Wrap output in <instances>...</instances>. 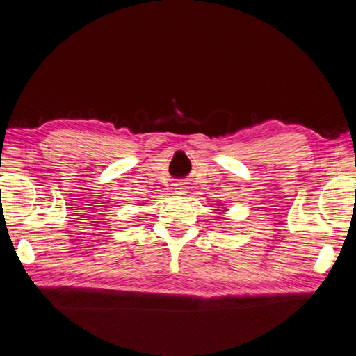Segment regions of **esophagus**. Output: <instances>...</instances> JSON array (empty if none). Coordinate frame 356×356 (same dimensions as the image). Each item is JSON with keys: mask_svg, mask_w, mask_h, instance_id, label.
Listing matches in <instances>:
<instances>
[{"mask_svg": "<svg viewBox=\"0 0 356 356\" xmlns=\"http://www.w3.org/2000/svg\"><path fill=\"white\" fill-rule=\"evenodd\" d=\"M175 192L177 195H186V192H188V186H186V184H184V181H179V184H176L175 185Z\"/></svg>", "mask_w": 356, "mask_h": 356, "instance_id": "esophagus-1", "label": "esophagus"}]
</instances>
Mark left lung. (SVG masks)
I'll return each mask as SVG.
<instances>
[{"label": "left lung", "mask_w": 356, "mask_h": 356, "mask_svg": "<svg viewBox=\"0 0 356 356\" xmlns=\"http://www.w3.org/2000/svg\"><path fill=\"white\" fill-rule=\"evenodd\" d=\"M222 211H225V210H222Z\"/></svg>", "instance_id": "obj_1"}]
</instances>
